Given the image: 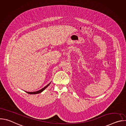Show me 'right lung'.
<instances>
[{
    "instance_id": "right-lung-1",
    "label": "right lung",
    "mask_w": 126,
    "mask_h": 126,
    "mask_svg": "<svg viewBox=\"0 0 126 126\" xmlns=\"http://www.w3.org/2000/svg\"><path fill=\"white\" fill-rule=\"evenodd\" d=\"M51 83V82L50 83H49L47 85H46L45 87H44L42 89H40V90H38V91H35V92H27V91H25V92H26V93H27L28 94H37L40 93L42 92L46 88H47V87Z\"/></svg>"
}]
</instances>
